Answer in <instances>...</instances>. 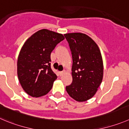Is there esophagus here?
Segmentation results:
<instances>
[{
    "instance_id": "34e87169",
    "label": "esophagus",
    "mask_w": 129,
    "mask_h": 129,
    "mask_svg": "<svg viewBox=\"0 0 129 129\" xmlns=\"http://www.w3.org/2000/svg\"><path fill=\"white\" fill-rule=\"evenodd\" d=\"M63 73H64V71H61L59 73V74H60V76H62L63 74Z\"/></svg>"
}]
</instances>
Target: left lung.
Segmentation results:
<instances>
[{
    "label": "left lung",
    "mask_w": 129,
    "mask_h": 129,
    "mask_svg": "<svg viewBox=\"0 0 129 129\" xmlns=\"http://www.w3.org/2000/svg\"><path fill=\"white\" fill-rule=\"evenodd\" d=\"M73 58V82L66 91L73 99L84 102L92 98L103 78V62L94 41L83 33L64 34Z\"/></svg>",
    "instance_id": "left-lung-1"
}]
</instances>
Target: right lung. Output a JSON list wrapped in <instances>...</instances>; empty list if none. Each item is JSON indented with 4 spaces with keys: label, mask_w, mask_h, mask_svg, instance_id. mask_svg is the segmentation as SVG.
I'll return each instance as SVG.
<instances>
[{
    "label": "right lung",
    "mask_w": 129,
    "mask_h": 129,
    "mask_svg": "<svg viewBox=\"0 0 129 129\" xmlns=\"http://www.w3.org/2000/svg\"><path fill=\"white\" fill-rule=\"evenodd\" d=\"M63 39L61 34L42 29L24 43L18 58L17 73L19 81L27 94L39 97L50 91L57 78L51 69L50 55Z\"/></svg>",
    "instance_id": "add662e5"
}]
</instances>
